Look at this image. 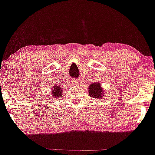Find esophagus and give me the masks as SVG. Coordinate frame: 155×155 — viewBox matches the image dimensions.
Returning a JSON list of instances; mask_svg holds the SVG:
<instances>
[{
	"label": "esophagus",
	"instance_id": "1",
	"mask_svg": "<svg viewBox=\"0 0 155 155\" xmlns=\"http://www.w3.org/2000/svg\"><path fill=\"white\" fill-rule=\"evenodd\" d=\"M72 84H74V85H77L78 84H79V81H78L76 79H74V80H73V81H72Z\"/></svg>",
	"mask_w": 155,
	"mask_h": 155
}]
</instances>
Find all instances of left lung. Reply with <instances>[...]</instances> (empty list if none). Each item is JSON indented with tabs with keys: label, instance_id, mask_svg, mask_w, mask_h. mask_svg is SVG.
<instances>
[{
	"label": "left lung",
	"instance_id": "left-lung-1",
	"mask_svg": "<svg viewBox=\"0 0 155 155\" xmlns=\"http://www.w3.org/2000/svg\"><path fill=\"white\" fill-rule=\"evenodd\" d=\"M89 95L94 98H103L104 97V89L101 87L100 83H93L89 86Z\"/></svg>",
	"mask_w": 155,
	"mask_h": 155
}]
</instances>
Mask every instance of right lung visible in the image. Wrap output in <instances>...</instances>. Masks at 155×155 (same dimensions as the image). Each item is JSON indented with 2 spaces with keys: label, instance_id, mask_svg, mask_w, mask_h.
<instances>
[{
  "label": "right lung",
  "instance_id": "obj_1",
  "mask_svg": "<svg viewBox=\"0 0 155 155\" xmlns=\"http://www.w3.org/2000/svg\"><path fill=\"white\" fill-rule=\"evenodd\" d=\"M51 96H52L54 98L58 99V97H62L63 95V89L60 87V86H58V85H54L53 86V87L51 88Z\"/></svg>",
  "mask_w": 155,
  "mask_h": 155
}]
</instances>
